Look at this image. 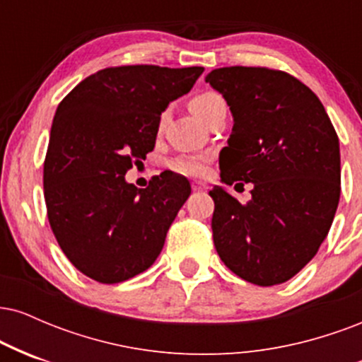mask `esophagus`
<instances>
[{
  "label": "esophagus",
  "instance_id": "esophagus-1",
  "mask_svg": "<svg viewBox=\"0 0 362 362\" xmlns=\"http://www.w3.org/2000/svg\"><path fill=\"white\" fill-rule=\"evenodd\" d=\"M207 185L202 184V182H192V190H195V192H201V190H206Z\"/></svg>",
  "mask_w": 362,
  "mask_h": 362
}]
</instances>
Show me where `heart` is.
<instances>
[{
    "mask_svg": "<svg viewBox=\"0 0 362 362\" xmlns=\"http://www.w3.org/2000/svg\"><path fill=\"white\" fill-rule=\"evenodd\" d=\"M190 110L197 115L199 119L207 120L216 110L226 107L223 95L214 90H201L190 97ZM165 120H167V114H161L160 117V127H163ZM172 168L175 172L182 173L187 177H201L204 175L207 170V160L204 156H184L178 160L172 161Z\"/></svg>",
    "mask_w": 362,
    "mask_h": 362,
    "instance_id": "obj_1",
    "label": "heart"
}]
</instances>
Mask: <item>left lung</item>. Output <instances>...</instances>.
<instances>
[{"instance_id": "1", "label": "left lung", "mask_w": 362, "mask_h": 362, "mask_svg": "<svg viewBox=\"0 0 362 362\" xmlns=\"http://www.w3.org/2000/svg\"><path fill=\"white\" fill-rule=\"evenodd\" d=\"M206 83L223 95L235 119L219 153L221 180L253 184L247 204L221 187L209 190L216 252L242 279L281 284L317 255L334 221L337 132L317 95L286 71L230 66L213 69Z\"/></svg>"}]
</instances>
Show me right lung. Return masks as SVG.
Masks as SVG:
<instances>
[{"label":"right lung","instance_id":"1","mask_svg":"<svg viewBox=\"0 0 362 362\" xmlns=\"http://www.w3.org/2000/svg\"><path fill=\"white\" fill-rule=\"evenodd\" d=\"M204 68L112 66L57 105L44 161L47 218L61 250L90 279L115 284L151 267L190 195L163 172L146 189L127 184L156 141L161 112L189 93Z\"/></svg>","mask_w":362,"mask_h":362}]
</instances>
